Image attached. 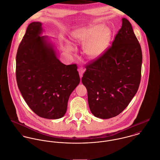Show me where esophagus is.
<instances>
[{
  "instance_id": "obj_1",
  "label": "esophagus",
  "mask_w": 160,
  "mask_h": 160,
  "mask_svg": "<svg viewBox=\"0 0 160 160\" xmlns=\"http://www.w3.org/2000/svg\"><path fill=\"white\" fill-rule=\"evenodd\" d=\"M78 72H79V75H80V78H82V77H83V73L85 72V69L84 68H83V67H80V68H78Z\"/></svg>"
}]
</instances>
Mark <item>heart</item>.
Wrapping results in <instances>:
<instances>
[{"instance_id":"obj_1","label":"heart","mask_w":160,"mask_h":160,"mask_svg":"<svg viewBox=\"0 0 160 160\" xmlns=\"http://www.w3.org/2000/svg\"><path fill=\"white\" fill-rule=\"evenodd\" d=\"M73 40L79 43H85V53L91 58H96L101 56L108 48L111 32L102 25H91L77 30L73 33ZM67 49L72 50V47L68 43Z\"/></svg>"}]
</instances>
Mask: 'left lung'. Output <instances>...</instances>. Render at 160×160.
I'll return each mask as SVG.
<instances>
[{
  "instance_id": "obj_1",
  "label": "left lung",
  "mask_w": 160,
  "mask_h": 160,
  "mask_svg": "<svg viewBox=\"0 0 160 160\" xmlns=\"http://www.w3.org/2000/svg\"><path fill=\"white\" fill-rule=\"evenodd\" d=\"M112 46L86 66L82 78L92 113L100 119L119 115L128 105L141 80L142 52L125 18Z\"/></svg>"
}]
</instances>
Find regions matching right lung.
<instances>
[{"label": "right lung", "instance_id": "add662e5", "mask_svg": "<svg viewBox=\"0 0 160 160\" xmlns=\"http://www.w3.org/2000/svg\"><path fill=\"white\" fill-rule=\"evenodd\" d=\"M42 23H31L16 56L18 87L27 104L39 117L56 119L67 111L69 96L80 83L77 64L66 65L57 58Z\"/></svg>", "mask_w": 160, "mask_h": 160}]
</instances>
